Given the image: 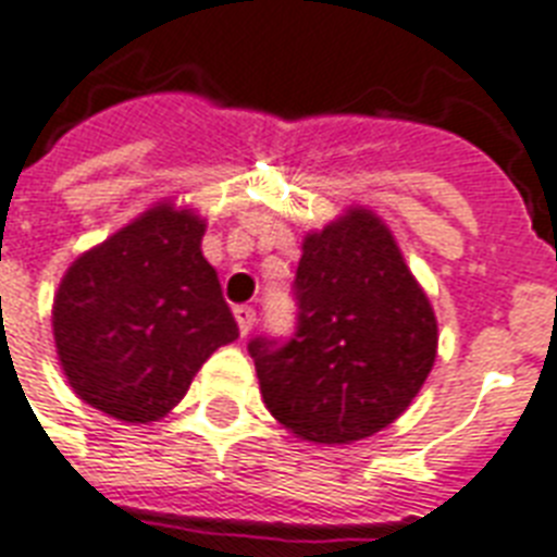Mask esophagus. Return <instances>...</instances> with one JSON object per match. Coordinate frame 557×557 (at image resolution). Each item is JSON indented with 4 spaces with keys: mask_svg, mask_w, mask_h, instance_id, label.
<instances>
[{
    "mask_svg": "<svg viewBox=\"0 0 557 557\" xmlns=\"http://www.w3.org/2000/svg\"><path fill=\"white\" fill-rule=\"evenodd\" d=\"M234 318H236V326L243 335L253 330V323H257V312H253V306H236L234 309Z\"/></svg>",
    "mask_w": 557,
    "mask_h": 557,
    "instance_id": "34e87169",
    "label": "esophagus"
}]
</instances>
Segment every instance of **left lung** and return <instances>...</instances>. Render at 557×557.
Returning a JSON list of instances; mask_svg holds the SVG:
<instances>
[{"label":"left lung","mask_w":557,"mask_h":557,"mask_svg":"<svg viewBox=\"0 0 557 557\" xmlns=\"http://www.w3.org/2000/svg\"><path fill=\"white\" fill-rule=\"evenodd\" d=\"M288 341L248 352L271 416L297 440L349 445L405 413L436 361V314L389 227L349 208L304 239Z\"/></svg>","instance_id":"left-lung-1"}]
</instances>
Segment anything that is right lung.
Wrapping results in <instances>:
<instances>
[{
  "label": "right lung",
  "mask_w": 557,
  "mask_h": 557,
  "mask_svg": "<svg viewBox=\"0 0 557 557\" xmlns=\"http://www.w3.org/2000/svg\"><path fill=\"white\" fill-rule=\"evenodd\" d=\"M201 236L205 219L159 201L69 265L51 326L60 367L86 405L117 422H156L201 364L239 338Z\"/></svg>",
  "instance_id": "add662e5"
}]
</instances>
